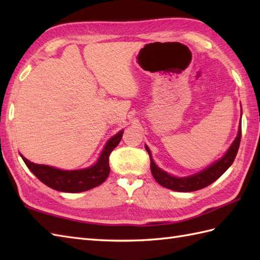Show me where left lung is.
Masks as SVG:
<instances>
[{
  "label": "left lung",
  "instance_id": "left-lung-1",
  "mask_svg": "<svg viewBox=\"0 0 260 260\" xmlns=\"http://www.w3.org/2000/svg\"><path fill=\"white\" fill-rule=\"evenodd\" d=\"M240 140H241V124L239 126L238 135H237L236 140L234 141L233 144H231L228 152L225 153V155L222 158H220L219 161L213 163L211 167L203 170L202 172L192 176H187V178H175V176H172L168 174L167 172H164L163 170L156 167V164L154 163L148 147L145 146V148L151 159V172L158 184H161L162 186L168 187V189L173 190V191L191 192V191L203 189V187L210 185L212 182L219 179L220 176H221L225 171L228 170L230 165L234 163L237 153H238Z\"/></svg>",
  "mask_w": 260,
  "mask_h": 260
}]
</instances>
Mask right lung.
Returning <instances> with one entry per match:
<instances>
[{
    "label": "right lung",
    "instance_id": "1",
    "mask_svg": "<svg viewBox=\"0 0 260 260\" xmlns=\"http://www.w3.org/2000/svg\"><path fill=\"white\" fill-rule=\"evenodd\" d=\"M123 131L112 137L99 157L98 162L91 168L79 171H62L56 168L48 167L30 162L24 156H22L25 165L42 183H45L51 189L61 192H82L96 187L107 179L109 174V155L114 148L119 144L123 136Z\"/></svg>",
    "mask_w": 260,
    "mask_h": 260
}]
</instances>
